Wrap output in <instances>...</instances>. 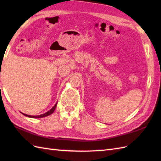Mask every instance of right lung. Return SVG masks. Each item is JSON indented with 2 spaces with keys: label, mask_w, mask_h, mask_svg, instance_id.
I'll use <instances>...</instances> for the list:
<instances>
[{
  "label": "right lung",
  "mask_w": 161,
  "mask_h": 161,
  "mask_svg": "<svg viewBox=\"0 0 161 161\" xmlns=\"http://www.w3.org/2000/svg\"><path fill=\"white\" fill-rule=\"evenodd\" d=\"M57 102L55 104V105L54 106V107L50 109V111H48L47 112L45 113V114H42V115H27V114H23V113H21V114L27 116V117H29V118H43V117H46V116H47V115H50V114H53V112L54 111V110H55V108L57 107Z\"/></svg>",
  "instance_id": "obj_1"
}]
</instances>
